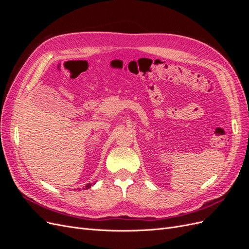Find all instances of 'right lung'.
Masks as SVG:
<instances>
[{
    "label": "right lung",
    "instance_id": "obj_1",
    "mask_svg": "<svg viewBox=\"0 0 249 249\" xmlns=\"http://www.w3.org/2000/svg\"><path fill=\"white\" fill-rule=\"evenodd\" d=\"M91 185H92V184H88V185H87V186L84 188V189H88V188L91 187Z\"/></svg>",
    "mask_w": 249,
    "mask_h": 249
}]
</instances>
